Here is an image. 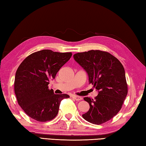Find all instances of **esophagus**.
Returning <instances> with one entry per match:
<instances>
[{"label": "esophagus", "instance_id": "1", "mask_svg": "<svg viewBox=\"0 0 146 146\" xmlns=\"http://www.w3.org/2000/svg\"><path fill=\"white\" fill-rule=\"evenodd\" d=\"M72 98L75 100H76V101H80V100H82V98L80 96H75V95H73Z\"/></svg>", "mask_w": 146, "mask_h": 146}]
</instances>
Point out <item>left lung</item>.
I'll list each match as a JSON object with an SVG mask.
<instances>
[{
  "label": "left lung",
  "mask_w": 146,
  "mask_h": 146,
  "mask_svg": "<svg viewBox=\"0 0 146 146\" xmlns=\"http://www.w3.org/2000/svg\"><path fill=\"white\" fill-rule=\"evenodd\" d=\"M74 59L87 72L89 83L98 91L94 100L83 98L90 109L83 118L97 125L110 120L120 111L127 94L122 64L109 52L94 50L75 54Z\"/></svg>",
  "instance_id": "obj_1"
}]
</instances>
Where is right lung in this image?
Returning a JSON list of instances; mask_svg holds the SVG:
<instances>
[{"instance_id": "add662e5", "label": "right lung", "mask_w": 146, "mask_h": 146, "mask_svg": "<svg viewBox=\"0 0 146 146\" xmlns=\"http://www.w3.org/2000/svg\"><path fill=\"white\" fill-rule=\"evenodd\" d=\"M71 52L42 50L26 57L17 70L14 90L18 104L28 116L38 121L57 116L61 100L68 94H55L48 89L50 80L72 56Z\"/></svg>"}]
</instances>
